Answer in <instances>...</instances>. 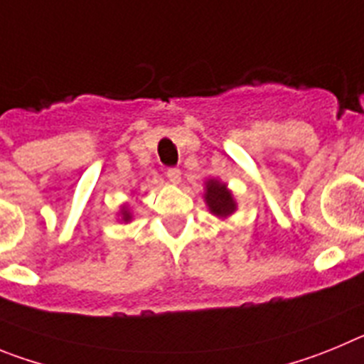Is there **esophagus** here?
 <instances>
[{
  "instance_id": "obj_1",
  "label": "esophagus",
  "mask_w": 364,
  "mask_h": 364,
  "mask_svg": "<svg viewBox=\"0 0 364 364\" xmlns=\"http://www.w3.org/2000/svg\"><path fill=\"white\" fill-rule=\"evenodd\" d=\"M166 179H168L172 185H178L179 181H181V170L179 168H168L166 170Z\"/></svg>"
}]
</instances>
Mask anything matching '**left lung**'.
<instances>
[{
  "mask_svg": "<svg viewBox=\"0 0 364 364\" xmlns=\"http://www.w3.org/2000/svg\"><path fill=\"white\" fill-rule=\"evenodd\" d=\"M205 201L208 205V210L218 218H228L235 212V201L227 185L218 179H208L205 183Z\"/></svg>",
  "mask_w": 364,
  "mask_h": 364,
  "instance_id": "left-lung-1",
  "label": "left lung"
}]
</instances>
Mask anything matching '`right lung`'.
<instances>
[{
  "label": "right lung",
  "instance_id": "obj_1",
  "mask_svg": "<svg viewBox=\"0 0 364 364\" xmlns=\"http://www.w3.org/2000/svg\"><path fill=\"white\" fill-rule=\"evenodd\" d=\"M119 214H121V221H125V223H129L130 219H132V215H130V210H129V206H121V210H119Z\"/></svg>",
  "mask_w": 364,
  "mask_h": 364
}]
</instances>
